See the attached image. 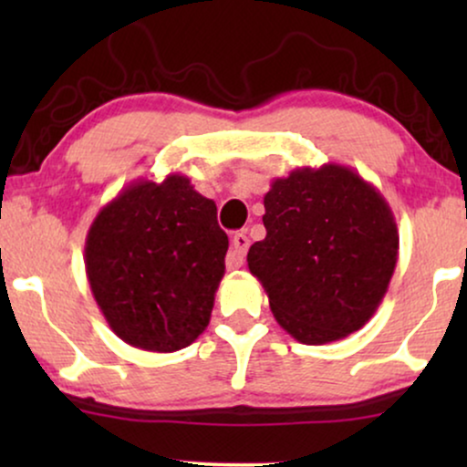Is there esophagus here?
Instances as JSON below:
<instances>
[{
  "mask_svg": "<svg viewBox=\"0 0 467 467\" xmlns=\"http://www.w3.org/2000/svg\"><path fill=\"white\" fill-rule=\"evenodd\" d=\"M248 246H251V240H248L246 234H235L232 238V251L227 254V267L229 270H238L244 264V257H246V251Z\"/></svg>",
  "mask_w": 467,
  "mask_h": 467,
  "instance_id": "esophagus-1",
  "label": "esophagus"
}]
</instances>
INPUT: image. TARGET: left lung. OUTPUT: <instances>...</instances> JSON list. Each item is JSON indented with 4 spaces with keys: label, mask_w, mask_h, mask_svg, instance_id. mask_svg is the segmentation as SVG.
Wrapping results in <instances>:
<instances>
[{
    "label": "left lung",
    "mask_w": 467,
    "mask_h": 467,
    "mask_svg": "<svg viewBox=\"0 0 467 467\" xmlns=\"http://www.w3.org/2000/svg\"><path fill=\"white\" fill-rule=\"evenodd\" d=\"M265 240L248 251L280 327L302 344L361 329L385 297L400 234L380 191L340 163L297 168L264 197Z\"/></svg>",
    "instance_id": "obj_1"
}]
</instances>
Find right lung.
Listing matches in <instances>:
<instances>
[{"instance_id": "1", "label": "right lung", "mask_w": 467, "mask_h": 467, "mask_svg": "<svg viewBox=\"0 0 467 467\" xmlns=\"http://www.w3.org/2000/svg\"><path fill=\"white\" fill-rule=\"evenodd\" d=\"M227 246L216 203L197 193L187 176L140 178L88 227L87 278L120 340L174 353L208 327Z\"/></svg>"}]
</instances>
